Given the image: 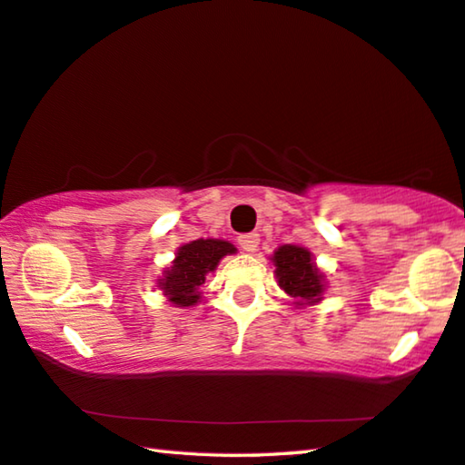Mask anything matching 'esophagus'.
I'll return each mask as SVG.
<instances>
[{"label":"esophagus","mask_w":465,"mask_h":465,"mask_svg":"<svg viewBox=\"0 0 465 465\" xmlns=\"http://www.w3.org/2000/svg\"><path fill=\"white\" fill-rule=\"evenodd\" d=\"M238 243L243 252H256L258 243H260V235L258 233H243L238 238Z\"/></svg>","instance_id":"esophagus-1"}]
</instances>
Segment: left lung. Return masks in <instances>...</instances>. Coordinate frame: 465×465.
Listing matches in <instances>:
<instances>
[{
	"mask_svg": "<svg viewBox=\"0 0 465 465\" xmlns=\"http://www.w3.org/2000/svg\"><path fill=\"white\" fill-rule=\"evenodd\" d=\"M274 264L276 282L292 299L297 309L313 307L323 301L327 291L325 274L315 264L313 252L301 243H284L270 256Z\"/></svg>",
	"mask_w": 465,
	"mask_h": 465,
	"instance_id": "8db88e82",
	"label": "left lung"
}]
</instances>
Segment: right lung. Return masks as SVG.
<instances>
[{
	"label": "right lung",
	"mask_w": 465,
	"mask_h": 465,
	"mask_svg": "<svg viewBox=\"0 0 465 465\" xmlns=\"http://www.w3.org/2000/svg\"><path fill=\"white\" fill-rule=\"evenodd\" d=\"M238 252L233 243L215 238H199L176 250V256L171 266L163 270L158 276L156 289L163 291L173 307H195L201 302V286L205 284L209 272H213L219 262L225 256Z\"/></svg>",
	"instance_id": "obj_1"
}]
</instances>
